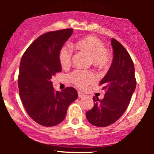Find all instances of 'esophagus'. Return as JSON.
<instances>
[{
  "label": "esophagus",
  "instance_id": "1",
  "mask_svg": "<svg viewBox=\"0 0 154 154\" xmlns=\"http://www.w3.org/2000/svg\"><path fill=\"white\" fill-rule=\"evenodd\" d=\"M78 94H79V98H82V97H83L84 96H85V94H83V93H82V92H78Z\"/></svg>",
  "mask_w": 154,
  "mask_h": 154
}]
</instances>
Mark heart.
<instances>
[{
  "instance_id": "1",
  "label": "heart",
  "mask_w": 154,
  "mask_h": 154,
  "mask_svg": "<svg viewBox=\"0 0 154 154\" xmlns=\"http://www.w3.org/2000/svg\"><path fill=\"white\" fill-rule=\"evenodd\" d=\"M75 46L90 57V62L99 67H105L109 64L110 55L105 49L104 44L94 36H88L79 40ZM72 49L70 46L64 45L59 52V61L62 68H68L71 64ZM70 81L81 89L94 83L97 76L92 71L75 70L69 75Z\"/></svg>"
}]
</instances>
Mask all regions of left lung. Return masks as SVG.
<instances>
[{
	"mask_svg": "<svg viewBox=\"0 0 154 154\" xmlns=\"http://www.w3.org/2000/svg\"><path fill=\"white\" fill-rule=\"evenodd\" d=\"M111 43L113 62L100 83L106 91L104 97L100 100L94 96V106L86 112L88 121L97 127H106L119 120L127 109L136 88L134 64L129 53L117 40L111 38Z\"/></svg>",
	"mask_w": 154,
	"mask_h": 154,
	"instance_id": "obj_1",
	"label": "left lung"
}]
</instances>
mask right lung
<instances>
[{"label": "right lung", "instance_id": "right-lung-1", "mask_svg": "<svg viewBox=\"0 0 154 154\" xmlns=\"http://www.w3.org/2000/svg\"><path fill=\"white\" fill-rule=\"evenodd\" d=\"M72 33L73 29H66L44 33L29 45L20 62V99L29 116L46 127L64 121L69 106L78 98L75 88L55 91L51 81L62 71L59 52Z\"/></svg>", "mask_w": 154, "mask_h": 154}]
</instances>
